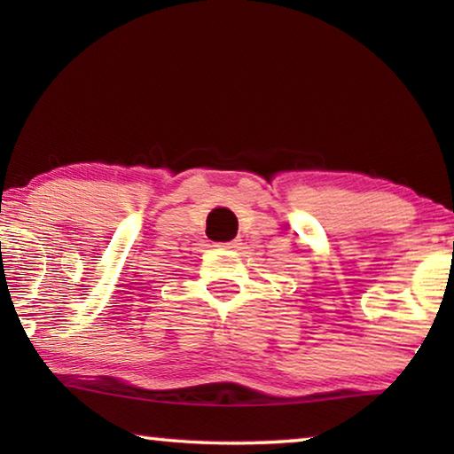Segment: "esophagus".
I'll list each match as a JSON object with an SVG mask.
<instances>
[{"label":"esophagus","mask_w":454,"mask_h":454,"mask_svg":"<svg viewBox=\"0 0 454 454\" xmlns=\"http://www.w3.org/2000/svg\"><path fill=\"white\" fill-rule=\"evenodd\" d=\"M222 248H228V250H240L242 248V240L240 238H236V240H230V242H224L220 244Z\"/></svg>","instance_id":"34e87169"}]
</instances>
